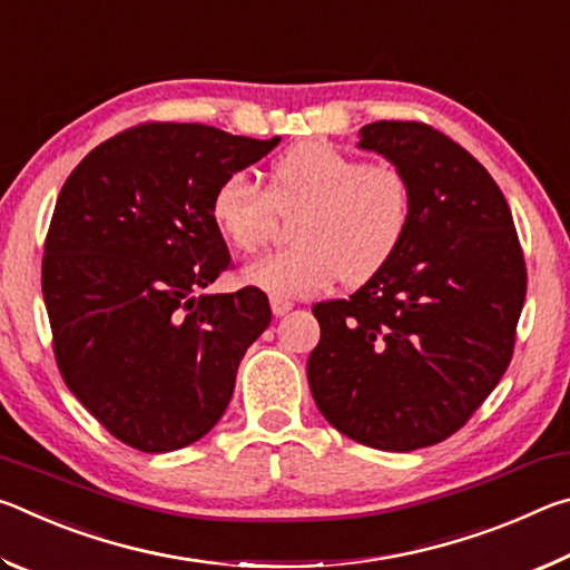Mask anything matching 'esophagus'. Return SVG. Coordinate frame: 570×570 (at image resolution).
<instances>
[{"label":"esophagus","instance_id":"esophagus-1","mask_svg":"<svg viewBox=\"0 0 570 570\" xmlns=\"http://www.w3.org/2000/svg\"><path fill=\"white\" fill-rule=\"evenodd\" d=\"M292 302H288V298H284V296H272V312H274V316H284V314H288L292 312Z\"/></svg>","mask_w":570,"mask_h":570}]
</instances>
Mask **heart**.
I'll return each mask as SVG.
<instances>
[{
  "label": "heart",
  "instance_id": "1",
  "mask_svg": "<svg viewBox=\"0 0 570 570\" xmlns=\"http://www.w3.org/2000/svg\"><path fill=\"white\" fill-rule=\"evenodd\" d=\"M292 224L294 246L248 264L244 278L274 296H308L364 284L397 254L412 220L410 180L390 163H364L332 142L306 140L282 153L268 190L246 173H228L210 196V216L240 254H256L278 226Z\"/></svg>",
  "mask_w": 570,
  "mask_h": 570
}]
</instances>
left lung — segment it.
<instances>
[{
	"instance_id": "left-lung-1",
	"label": "left lung",
	"mask_w": 570,
	"mask_h": 570,
	"mask_svg": "<svg viewBox=\"0 0 570 570\" xmlns=\"http://www.w3.org/2000/svg\"><path fill=\"white\" fill-rule=\"evenodd\" d=\"M360 148L404 173L412 220L397 254L350 298L314 304L306 362L326 422L366 448L410 452L465 424L503 377L528 272L508 200L432 125L380 120Z\"/></svg>"
}]
</instances>
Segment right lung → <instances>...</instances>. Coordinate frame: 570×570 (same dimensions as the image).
<instances>
[{"label":"right lung","instance_id":"obj_1","mask_svg":"<svg viewBox=\"0 0 570 570\" xmlns=\"http://www.w3.org/2000/svg\"><path fill=\"white\" fill-rule=\"evenodd\" d=\"M278 140L142 122L100 142L65 180L42 258L55 360L125 445L170 452L204 438L272 322L262 288L198 292L230 266L210 196Z\"/></svg>","mask_w":570,"mask_h":570}]
</instances>
